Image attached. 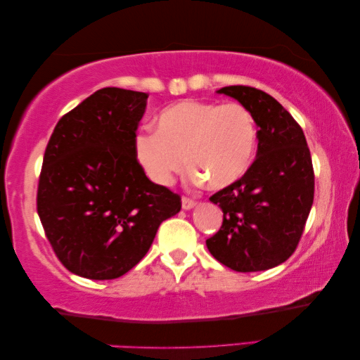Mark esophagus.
I'll list each match as a JSON object with an SVG mask.
<instances>
[{
    "label": "esophagus",
    "mask_w": 360,
    "mask_h": 360,
    "mask_svg": "<svg viewBox=\"0 0 360 360\" xmlns=\"http://www.w3.org/2000/svg\"><path fill=\"white\" fill-rule=\"evenodd\" d=\"M195 205H196V201L192 200V198L182 196V209H184V210H190L192 207H195Z\"/></svg>",
    "instance_id": "34e87169"
}]
</instances>
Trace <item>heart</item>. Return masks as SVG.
Wrapping results in <instances>:
<instances>
[{
    "instance_id": "heart-1",
    "label": "heart",
    "mask_w": 360,
    "mask_h": 360,
    "mask_svg": "<svg viewBox=\"0 0 360 360\" xmlns=\"http://www.w3.org/2000/svg\"><path fill=\"white\" fill-rule=\"evenodd\" d=\"M156 125V131L136 136L134 151L143 172L160 186L184 172L188 158L190 167L200 172L196 179L223 188L246 174L255 155V119L241 103L188 98L165 108Z\"/></svg>"
}]
</instances>
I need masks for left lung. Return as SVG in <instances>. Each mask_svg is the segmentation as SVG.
<instances>
[{"label": "left lung", "mask_w": 360, "mask_h": 360, "mask_svg": "<svg viewBox=\"0 0 360 360\" xmlns=\"http://www.w3.org/2000/svg\"><path fill=\"white\" fill-rule=\"evenodd\" d=\"M258 125L257 158L246 174L210 196L223 210L210 254L236 272L266 271L294 254L314 201V168L297 120L264 91L226 86Z\"/></svg>", "instance_id": "1"}]
</instances>
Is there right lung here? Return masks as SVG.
<instances>
[{"instance_id":"add662e5","label":"right lung","mask_w":360,"mask_h":360,"mask_svg":"<svg viewBox=\"0 0 360 360\" xmlns=\"http://www.w3.org/2000/svg\"><path fill=\"white\" fill-rule=\"evenodd\" d=\"M147 98L98 89L58 120L46 147L37 212L60 263L80 277H122L181 210V196L151 182L136 158Z\"/></svg>"}]
</instances>
